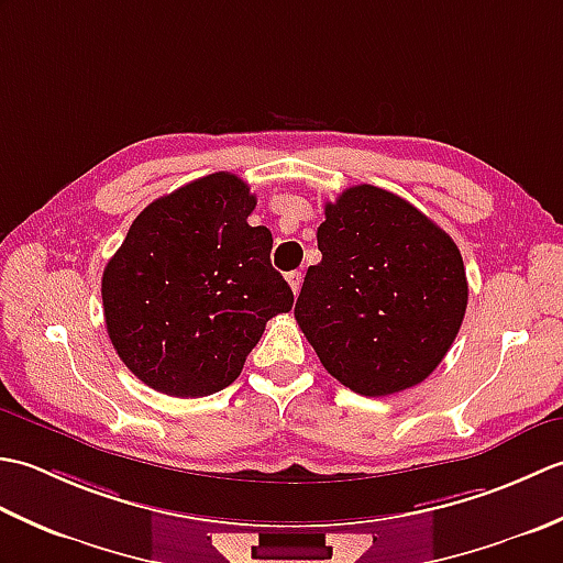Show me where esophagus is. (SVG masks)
Segmentation results:
<instances>
[{
    "instance_id": "esophagus-1",
    "label": "esophagus",
    "mask_w": 563,
    "mask_h": 563,
    "mask_svg": "<svg viewBox=\"0 0 563 563\" xmlns=\"http://www.w3.org/2000/svg\"><path fill=\"white\" fill-rule=\"evenodd\" d=\"M285 278H288V283H290V288H292L295 295L300 292V288H302V273H300V271H292V273L285 275Z\"/></svg>"
}]
</instances>
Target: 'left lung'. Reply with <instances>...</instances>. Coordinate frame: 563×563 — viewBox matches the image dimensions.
Here are the masks:
<instances>
[{
  "instance_id": "left-lung-1",
  "label": "left lung",
  "mask_w": 563,
  "mask_h": 563,
  "mask_svg": "<svg viewBox=\"0 0 563 563\" xmlns=\"http://www.w3.org/2000/svg\"><path fill=\"white\" fill-rule=\"evenodd\" d=\"M319 224L295 319L321 365L363 397L423 382L462 327L457 244L411 202L377 186L345 188Z\"/></svg>"
}]
</instances>
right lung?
I'll list each match as a JSON object with an SVG mask.
<instances>
[{
	"instance_id": "obj_1",
	"label": "right lung",
	"mask_w": 563,
	"mask_h": 563,
	"mask_svg": "<svg viewBox=\"0 0 563 563\" xmlns=\"http://www.w3.org/2000/svg\"><path fill=\"white\" fill-rule=\"evenodd\" d=\"M242 178H196L142 210L101 278L106 329L130 373L169 397L230 387L292 290L271 266L273 236L251 227Z\"/></svg>"
}]
</instances>
